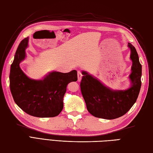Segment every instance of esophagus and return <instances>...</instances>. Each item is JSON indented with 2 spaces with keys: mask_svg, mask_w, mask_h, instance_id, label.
<instances>
[{
  "mask_svg": "<svg viewBox=\"0 0 153 153\" xmlns=\"http://www.w3.org/2000/svg\"><path fill=\"white\" fill-rule=\"evenodd\" d=\"M77 77H78V81L80 82L81 79H82V72L79 70L77 71Z\"/></svg>",
  "mask_w": 153,
  "mask_h": 153,
  "instance_id": "obj_1",
  "label": "esophagus"
}]
</instances>
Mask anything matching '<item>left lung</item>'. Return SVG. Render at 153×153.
<instances>
[{
    "label": "left lung",
    "mask_w": 153,
    "mask_h": 153,
    "mask_svg": "<svg viewBox=\"0 0 153 153\" xmlns=\"http://www.w3.org/2000/svg\"><path fill=\"white\" fill-rule=\"evenodd\" d=\"M132 60L129 75L131 86L126 90H114L87 71H82L81 91L89 112L97 118L112 120L128 112L137 100L141 86L142 66L135 48L128 43Z\"/></svg>",
    "instance_id": "left-lung-1"
}]
</instances>
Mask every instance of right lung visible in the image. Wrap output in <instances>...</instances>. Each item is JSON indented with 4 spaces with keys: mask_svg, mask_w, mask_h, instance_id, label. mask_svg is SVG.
<instances>
[{
    "mask_svg": "<svg viewBox=\"0 0 153 153\" xmlns=\"http://www.w3.org/2000/svg\"><path fill=\"white\" fill-rule=\"evenodd\" d=\"M27 46L28 37L19 44L10 66V88L13 99L19 108L31 116L39 118L56 116L63 109L67 85L77 80V71H53L43 80L29 78L19 66L25 58Z\"/></svg>",
    "mask_w": 153,
    "mask_h": 153,
    "instance_id": "add662e5",
    "label": "right lung"
}]
</instances>
